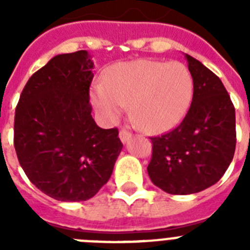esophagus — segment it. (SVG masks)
I'll return each mask as SVG.
<instances>
[{
  "instance_id": "34e87169",
  "label": "esophagus",
  "mask_w": 250,
  "mask_h": 250,
  "mask_svg": "<svg viewBox=\"0 0 250 250\" xmlns=\"http://www.w3.org/2000/svg\"><path fill=\"white\" fill-rule=\"evenodd\" d=\"M119 138H120V140L123 141V143H126V141L131 138V132L127 131L125 127H123V129L120 130V132H119Z\"/></svg>"
}]
</instances>
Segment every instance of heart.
Wrapping results in <instances>:
<instances>
[{"label":"heart","instance_id":"b5f03b06","mask_svg":"<svg viewBox=\"0 0 250 250\" xmlns=\"http://www.w3.org/2000/svg\"><path fill=\"white\" fill-rule=\"evenodd\" d=\"M194 83L180 62L136 60L115 66L92 90V103L115 121L131 105V116L146 132H164L184 119L193 101Z\"/></svg>","mask_w":250,"mask_h":250}]
</instances>
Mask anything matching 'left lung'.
Wrapping results in <instances>:
<instances>
[{"label":"left lung","mask_w":250,"mask_h":250,"mask_svg":"<svg viewBox=\"0 0 250 250\" xmlns=\"http://www.w3.org/2000/svg\"><path fill=\"white\" fill-rule=\"evenodd\" d=\"M194 83L191 105L175 129L151 139V182L175 195L199 193L219 182L237 143L235 109L220 79L185 55Z\"/></svg>","instance_id":"8db88e82"}]
</instances>
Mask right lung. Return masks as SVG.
Listing matches in <instances>:
<instances>
[{
    "label": "right lung",
    "mask_w": 250,
    "mask_h": 250,
    "mask_svg": "<svg viewBox=\"0 0 250 250\" xmlns=\"http://www.w3.org/2000/svg\"><path fill=\"white\" fill-rule=\"evenodd\" d=\"M94 62L87 51L57 55L35 72L20 96L13 145L30 182L56 200L83 202L112 174L119 130L91 116Z\"/></svg>",
    "instance_id": "obj_1"
}]
</instances>
